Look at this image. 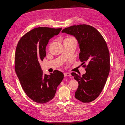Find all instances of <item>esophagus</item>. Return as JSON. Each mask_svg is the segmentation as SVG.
<instances>
[{
	"label": "esophagus",
	"mask_w": 125,
	"mask_h": 125,
	"mask_svg": "<svg viewBox=\"0 0 125 125\" xmlns=\"http://www.w3.org/2000/svg\"><path fill=\"white\" fill-rule=\"evenodd\" d=\"M64 75L65 77H68V76H71V74H70V73H69L66 72V73H64Z\"/></svg>",
	"instance_id": "esophagus-1"
}]
</instances>
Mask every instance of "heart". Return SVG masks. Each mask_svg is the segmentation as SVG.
Segmentation results:
<instances>
[{"instance_id":"b5f03b06","label":"heart","mask_w":125,"mask_h":125,"mask_svg":"<svg viewBox=\"0 0 125 125\" xmlns=\"http://www.w3.org/2000/svg\"><path fill=\"white\" fill-rule=\"evenodd\" d=\"M66 40H74L73 38H69V39H66Z\"/></svg>"}]
</instances>
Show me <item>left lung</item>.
<instances>
[{
	"label": "left lung",
	"mask_w": 125,
	"mask_h": 125,
	"mask_svg": "<svg viewBox=\"0 0 125 125\" xmlns=\"http://www.w3.org/2000/svg\"><path fill=\"white\" fill-rule=\"evenodd\" d=\"M62 32L74 36L80 49L79 59L84 64L86 73L82 77L71 74L78 81L79 86L75 97L88 103L94 100L100 94L110 71L109 51L101 33L94 27L87 25L72 26L65 28Z\"/></svg>",
	"instance_id": "left-lung-1"
}]
</instances>
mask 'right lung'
<instances>
[{
	"label": "right lung",
	"instance_id": "right-lung-1",
	"mask_svg": "<svg viewBox=\"0 0 125 125\" xmlns=\"http://www.w3.org/2000/svg\"><path fill=\"white\" fill-rule=\"evenodd\" d=\"M62 28L39 27L26 33L16 49L15 70L27 96L38 103L48 102L55 95L63 73L55 70L50 75L43 74L40 62L46 56L49 40L59 34Z\"/></svg>",
	"mask_w": 125,
	"mask_h": 125
}]
</instances>
